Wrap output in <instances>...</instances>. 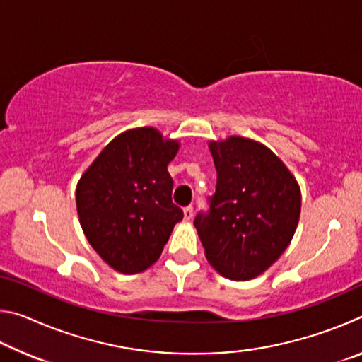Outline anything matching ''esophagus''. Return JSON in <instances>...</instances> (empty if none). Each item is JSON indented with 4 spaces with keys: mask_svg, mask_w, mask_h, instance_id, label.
Masks as SVG:
<instances>
[{
    "mask_svg": "<svg viewBox=\"0 0 362 362\" xmlns=\"http://www.w3.org/2000/svg\"><path fill=\"white\" fill-rule=\"evenodd\" d=\"M183 218L188 220V222L193 218V207L192 206H188V207H185V209H183Z\"/></svg>",
    "mask_w": 362,
    "mask_h": 362,
    "instance_id": "1",
    "label": "esophagus"
}]
</instances>
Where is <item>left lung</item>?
<instances>
[{
  "mask_svg": "<svg viewBox=\"0 0 362 362\" xmlns=\"http://www.w3.org/2000/svg\"><path fill=\"white\" fill-rule=\"evenodd\" d=\"M217 187L194 226L211 265L233 281L259 276L276 262L297 230L302 196L284 163L255 140L209 142Z\"/></svg>",
  "mask_w": 362,
  "mask_h": 362,
  "instance_id": "1",
  "label": "left lung"
}]
</instances>
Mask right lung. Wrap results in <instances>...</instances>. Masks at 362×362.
<instances>
[{"instance_id": "add662e5", "label": "right lung", "mask_w": 362, "mask_h": 362, "mask_svg": "<svg viewBox=\"0 0 362 362\" xmlns=\"http://www.w3.org/2000/svg\"><path fill=\"white\" fill-rule=\"evenodd\" d=\"M179 146L155 127L126 131L79 179V223L90 246L116 272L136 274L151 267L183 218L173 203L174 182L168 173Z\"/></svg>"}]
</instances>
